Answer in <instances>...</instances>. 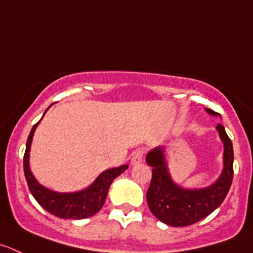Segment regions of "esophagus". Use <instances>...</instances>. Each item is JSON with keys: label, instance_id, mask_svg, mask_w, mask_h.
I'll use <instances>...</instances> for the list:
<instances>
[{"label": "esophagus", "instance_id": "obj_1", "mask_svg": "<svg viewBox=\"0 0 253 253\" xmlns=\"http://www.w3.org/2000/svg\"><path fill=\"white\" fill-rule=\"evenodd\" d=\"M142 159H143V151H136L133 154H132V158H131V164L132 166H136V164L141 163Z\"/></svg>", "mask_w": 253, "mask_h": 253}]
</instances>
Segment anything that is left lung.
I'll return each instance as SVG.
<instances>
[{"label":"left lung","instance_id":"obj_1","mask_svg":"<svg viewBox=\"0 0 253 253\" xmlns=\"http://www.w3.org/2000/svg\"><path fill=\"white\" fill-rule=\"evenodd\" d=\"M208 114L217 116L212 110ZM224 143V169L215 183L202 189H184L174 183L167 167L164 147L148 152L146 161L152 167V180L147 190V204L152 214L164 224L174 227L188 226L200 221L221 205L234 178V149L224 126H216Z\"/></svg>","mask_w":253,"mask_h":253}]
</instances>
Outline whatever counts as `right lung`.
Listing matches in <instances>:
<instances>
[{
    "label": "right lung",
    "instance_id": "obj_1",
    "mask_svg": "<svg viewBox=\"0 0 253 253\" xmlns=\"http://www.w3.org/2000/svg\"><path fill=\"white\" fill-rule=\"evenodd\" d=\"M39 122H37L32 127L31 133H29L28 139H27L26 152H24L23 157L24 175H26L27 184H28V188L31 190L32 195H33L34 199L38 202V204L43 209H45L50 214L55 215L56 217H60V219L80 220L92 216V215H95L96 212H99L101 210L102 205H104L105 200H106L109 188L112 181L120 174L124 173L128 168V166L124 164V166H120L117 168H111L102 171L89 188L84 189V190H80V192H53L50 189L45 188L42 184H39L37 181V179L34 178L33 173L31 171V168H29V151H31V144L32 139H33L34 131H36Z\"/></svg>",
    "mask_w": 253,
    "mask_h": 253
}]
</instances>
